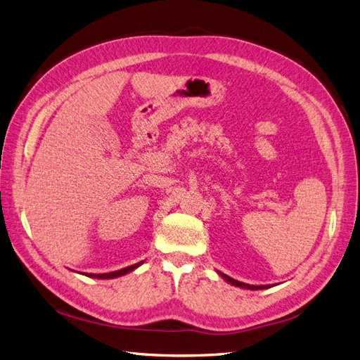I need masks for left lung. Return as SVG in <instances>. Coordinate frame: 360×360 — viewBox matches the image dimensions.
I'll return each mask as SVG.
<instances>
[{
	"instance_id": "left-lung-1",
	"label": "left lung",
	"mask_w": 360,
	"mask_h": 360,
	"mask_svg": "<svg viewBox=\"0 0 360 360\" xmlns=\"http://www.w3.org/2000/svg\"><path fill=\"white\" fill-rule=\"evenodd\" d=\"M217 275H219L221 278H224L228 282V284H231L234 287H240V288H245V290H266V288H270V285H249V284H245V282L236 281V279L230 278L228 275H224L222 271H217Z\"/></svg>"
}]
</instances>
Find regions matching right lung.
Segmentation results:
<instances>
[{"label": "right lung", "mask_w": 360, "mask_h": 360, "mask_svg": "<svg viewBox=\"0 0 360 360\" xmlns=\"http://www.w3.org/2000/svg\"><path fill=\"white\" fill-rule=\"evenodd\" d=\"M143 263H144V261H139V263H136V264L127 266L124 269H120V270H115V271H110V274H97V275H94V274H82V275L89 276V278H94V279H114V278H118V276H123L126 274H130V271H134L135 269H138Z\"/></svg>", "instance_id": "1"}]
</instances>
